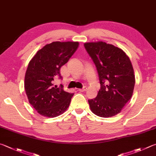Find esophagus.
Wrapping results in <instances>:
<instances>
[{
  "mask_svg": "<svg viewBox=\"0 0 156 156\" xmlns=\"http://www.w3.org/2000/svg\"><path fill=\"white\" fill-rule=\"evenodd\" d=\"M87 89V87H84L83 88V89H79L78 90H79V91H80V92H84V91H86Z\"/></svg>",
  "mask_w": 156,
  "mask_h": 156,
  "instance_id": "esophagus-1",
  "label": "esophagus"
}]
</instances>
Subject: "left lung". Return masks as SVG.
<instances>
[{
  "mask_svg": "<svg viewBox=\"0 0 156 156\" xmlns=\"http://www.w3.org/2000/svg\"><path fill=\"white\" fill-rule=\"evenodd\" d=\"M95 63L100 89L95 98L89 100L91 111L100 117L119 113L131 99L135 84L134 69L123 51L103 41L84 44Z\"/></svg>",
  "mask_w": 156,
  "mask_h": 156,
  "instance_id": "8db88e82",
  "label": "left lung"
}]
</instances>
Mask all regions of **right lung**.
<instances>
[{"mask_svg":"<svg viewBox=\"0 0 156 156\" xmlns=\"http://www.w3.org/2000/svg\"><path fill=\"white\" fill-rule=\"evenodd\" d=\"M75 41H54L47 44L30 61L24 78V89L29 103L39 114L55 117L69 107L73 93L54 85L56 78H62L61 67L78 48Z\"/></svg>","mask_w":156,"mask_h":156,"instance_id":"obj_1","label":"right lung"}]
</instances>
